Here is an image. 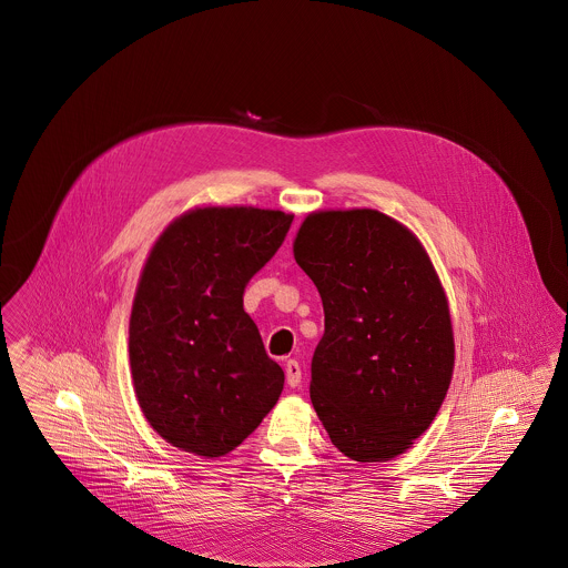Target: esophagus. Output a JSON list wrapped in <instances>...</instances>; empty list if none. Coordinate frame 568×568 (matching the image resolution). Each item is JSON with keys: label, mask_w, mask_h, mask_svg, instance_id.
<instances>
[{"label": "esophagus", "mask_w": 568, "mask_h": 568, "mask_svg": "<svg viewBox=\"0 0 568 568\" xmlns=\"http://www.w3.org/2000/svg\"><path fill=\"white\" fill-rule=\"evenodd\" d=\"M285 377L290 386H298L301 384V366L296 359H287L285 362Z\"/></svg>", "instance_id": "1"}]
</instances>
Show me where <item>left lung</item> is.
Instances as JSON below:
<instances>
[{
  "instance_id": "obj_1",
  "label": "left lung",
  "mask_w": 568,
  "mask_h": 568,
  "mask_svg": "<svg viewBox=\"0 0 568 568\" xmlns=\"http://www.w3.org/2000/svg\"><path fill=\"white\" fill-rule=\"evenodd\" d=\"M294 258L326 314L310 382L318 420L357 463L404 454L434 423L454 373L449 305L425 247L375 209L316 211Z\"/></svg>"
}]
</instances>
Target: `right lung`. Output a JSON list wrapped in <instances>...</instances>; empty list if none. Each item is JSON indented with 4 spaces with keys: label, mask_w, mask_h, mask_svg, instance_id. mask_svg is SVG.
Here are the masks:
<instances>
[{
    "label": "right lung",
    "mask_w": 568,
    "mask_h": 568,
    "mask_svg": "<svg viewBox=\"0 0 568 568\" xmlns=\"http://www.w3.org/2000/svg\"><path fill=\"white\" fill-rule=\"evenodd\" d=\"M290 213L202 206L150 250L130 316V368L150 427L189 454L235 449L272 412L283 368L242 307L252 276L278 252Z\"/></svg>",
    "instance_id": "obj_1"
}]
</instances>
